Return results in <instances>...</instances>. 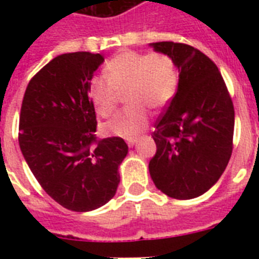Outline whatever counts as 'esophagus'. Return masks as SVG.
Masks as SVG:
<instances>
[{
	"label": "esophagus",
	"instance_id": "esophagus-1",
	"mask_svg": "<svg viewBox=\"0 0 259 259\" xmlns=\"http://www.w3.org/2000/svg\"><path fill=\"white\" fill-rule=\"evenodd\" d=\"M137 142H138L137 138H129V140H127V145H129V146H134V145H136V144H137Z\"/></svg>",
	"mask_w": 259,
	"mask_h": 259
}]
</instances>
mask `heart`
<instances>
[{
	"instance_id": "b5f03b06",
	"label": "heart",
	"mask_w": 259,
	"mask_h": 259,
	"mask_svg": "<svg viewBox=\"0 0 259 259\" xmlns=\"http://www.w3.org/2000/svg\"><path fill=\"white\" fill-rule=\"evenodd\" d=\"M103 72L105 76H94L89 83L90 101L98 115H111L125 90L129 105L103 125V133L114 137L133 138L141 133L149 122L148 107H165L179 84L176 64L165 54L122 51L106 63Z\"/></svg>"
}]
</instances>
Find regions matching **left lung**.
Instances as JSON below:
<instances>
[{
	"label": "left lung",
	"instance_id": "1",
	"mask_svg": "<svg viewBox=\"0 0 259 259\" xmlns=\"http://www.w3.org/2000/svg\"><path fill=\"white\" fill-rule=\"evenodd\" d=\"M179 68L177 91L152 133L157 152L149 162L154 185L173 199L207 192L225 172L233 152L234 106L215 63L196 48L152 42Z\"/></svg>",
	"mask_w": 259,
	"mask_h": 259
}]
</instances>
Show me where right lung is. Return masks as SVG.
<instances>
[{
	"label": "right lung",
	"mask_w": 259,
	"mask_h": 259,
	"mask_svg": "<svg viewBox=\"0 0 259 259\" xmlns=\"http://www.w3.org/2000/svg\"><path fill=\"white\" fill-rule=\"evenodd\" d=\"M103 62L101 54L59 55L30 79L22 99V156L42 189L76 212L93 211L113 199L118 166L127 154L121 137H95L89 83Z\"/></svg>",
	"instance_id": "right-lung-1"
}]
</instances>
